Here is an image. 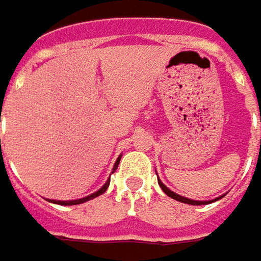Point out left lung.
Wrapping results in <instances>:
<instances>
[{
  "instance_id": "left-lung-1",
  "label": "left lung",
  "mask_w": 261,
  "mask_h": 261,
  "mask_svg": "<svg viewBox=\"0 0 261 261\" xmlns=\"http://www.w3.org/2000/svg\"><path fill=\"white\" fill-rule=\"evenodd\" d=\"M260 121H261V115H260ZM159 185H160V188H162V191L166 193L167 196H170L172 199H176V201H179V202H184V203H189V205H206V203H211V202H215V201H218V199H221L222 196H220V198H217V199H212V201H193V199H188V198H185V196H180V195H177V193L172 192L169 188H167L166 185H163V182H160L158 179Z\"/></svg>"
}]
</instances>
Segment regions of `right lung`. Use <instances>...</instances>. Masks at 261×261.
I'll use <instances>...</instances> for the list:
<instances>
[{"label": "right lung", "mask_w": 261, "mask_h": 261, "mask_svg": "<svg viewBox=\"0 0 261 261\" xmlns=\"http://www.w3.org/2000/svg\"><path fill=\"white\" fill-rule=\"evenodd\" d=\"M120 159H121V156L117 159V162H115V165H114L113 173H114V170L118 167ZM108 186H110V180H107V182H105V185H103L101 189H98L96 192L92 193V195H88V196H85V198H81V199H73V201H55V199H53V201H50V202L59 203V205H77V203H84V202H86V201H91V199H94V198H96V196H99V195H102V193L105 192L107 189H108Z\"/></svg>", "instance_id": "add662e5"}]
</instances>
